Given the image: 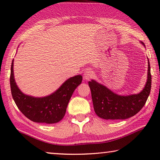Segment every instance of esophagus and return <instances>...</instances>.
<instances>
[{"instance_id": "34e87169", "label": "esophagus", "mask_w": 160, "mask_h": 160, "mask_svg": "<svg viewBox=\"0 0 160 160\" xmlns=\"http://www.w3.org/2000/svg\"><path fill=\"white\" fill-rule=\"evenodd\" d=\"M83 74H84L83 77L86 80H89L91 79V78H92V77L94 76L93 72L90 70H87L85 71Z\"/></svg>"}]
</instances>
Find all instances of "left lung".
Instances as JSON below:
<instances>
[{"label": "left lung", "instance_id": "8db88e82", "mask_svg": "<svg viewBox=\"0 0 160 160\" xmlns=\"http://www.w3.org/2000/svg\"><path fill=\"white\" fill-rule=\"evenodd\" d=\"M142 43L144 45V43ZM147 81L142 92L128 96L118 95L96 81L91 80L88 85L94 112L100 118L117 120L126 119L140 111L147 101L151 89V66L148 58Z\"/></svg>", "mask_w": 160, "mask_h": 160}]
</instances>
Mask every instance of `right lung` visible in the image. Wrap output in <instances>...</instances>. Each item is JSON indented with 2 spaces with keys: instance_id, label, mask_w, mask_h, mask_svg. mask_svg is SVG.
I'll return each mask as SVG.
<instances>
[{
  "instance_id": "right-lung-1",
  "label": "right lung",
  "mask_w": 160,
  "mask_h": 160,
  "mask_svg": "<svg viewBox=\"0 0 160 160\" xmlns=\"http://www.w3.org/2000/svg\"><path fill=\"white\" fill-rule=\"evenodd\" d=\"M13 68L14 60L11 66V92L13 99L21 112L34 122L54 123L60 122L66 114L74 90L82 81V76L77 75L68 79L50 95L34 97L23 94L19 90L15 82Z\"/></svg>"
}]
</instances>
